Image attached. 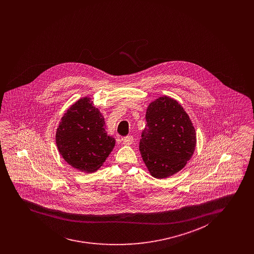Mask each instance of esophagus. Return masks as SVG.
<instances>
[{
  "instance_id": "esophagus-1",
  "label": "esophagus",
  "mask_w": 254,
  "mask_h": 254,
  "mask_svg": "<svg viewBox=\"0 0 254 254\" xmlns=\"http://www.w3.org/2000/svg\"><path fill=\"white\" fill-rule=\"evenodd\" d=\"M122 142L125 145H130L133 142H134V138L132 136H127L126 138H122Z\"/></svg>"
}]
</instances>
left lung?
<instances>
[{"mask_svg":"<svg viewBox=\"0 0 254 254\" xmlns=\"http://www.w3.org/2000/svg\"><path fill=\"white\" fill-rule=\"evenodd\" d=\"M146 122L139 151L151 175L164 179L184 169L196 144L195 130L184 108L161 97L149 105Z\"/></svg>","mask_w":254,"mask_h":254,"instance_id":"obj_1","label":"left lung"}]
</instances>
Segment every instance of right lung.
<instances>
[{"mask_svg": "<svg viewBox=\"0 0 254 254\" xmlns=\"http://www.w3.org/2000/svg\"><path fill=\"white\" fill-rule=\"evenodd\" d=\"M60 153L71 167L85 172L100 169L116 140L108 136L104 118L90 98L78 100L64 114L57 129Z\"/></svg>", "mask_w": 254, "mask_h": 254, "instance_id": "add662e5", "label": "right lung"}]
</instances>
